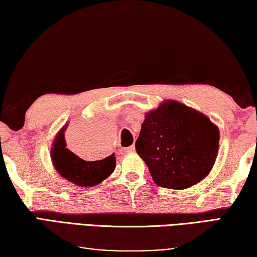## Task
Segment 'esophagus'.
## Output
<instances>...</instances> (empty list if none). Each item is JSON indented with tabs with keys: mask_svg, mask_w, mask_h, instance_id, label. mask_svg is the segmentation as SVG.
I'll list each match as a JSON object with an SVG mask.
<instances>
[{
	"mask_svg": "<svg viewBox=\"0 0 257 257\" xmlns=\"http://www.w3.org/2000/svg\"><path fill=\"white\" fill-rule=\"evenodd\" d=\"M134 152H136V147H134V146H130L127 148L121 149V153L123 154H128V153H134Z\"/></svg>",
	"mask_w": 257,
	"mask_h": 257,
	"instance_id": "1",
	"label": "esophagus"
}]
</instances>
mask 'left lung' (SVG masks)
Instances as JSON below:
<instances>
[{"label": "left lung", "instance_id": "1", "mask_svg": "<svg viewBox=\"0 0 257 257\" xmlns=\"http://www.w3.org/2000/svg\"><path fill=\"white\" fill-rule=\"evenodd\" d=\"M219 131L207 116L177 101H164L146 113L136 149L155 184L185 189L214 167Z\"/></svg>", "mask_w": 257, "mask_h": 257}]
</instances>
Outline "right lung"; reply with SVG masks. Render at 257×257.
Masks as SVG:
<instances>
[{"label": "right lung", "instance_id": "1", "mask_svg": "<svg viewBox=\"0 0 257 257\" xmlns=\"http://www.w3.org/2000/svg\"><path fill=\"white\" fill-rule=\"evenodd\" d=\"M64 125L57 133L51 147V160L57 172L71 183L81 187H92L108 178L115 170V154L100 161H85L66 148Z\"/></svg>", "mask_w": 257, "mask_h": 257}]
</instances>
